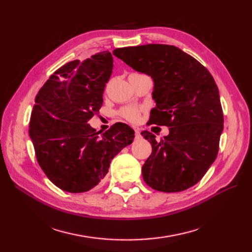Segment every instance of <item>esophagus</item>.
Instances as JSON below:
<instances>
[{
  "label": "esophagus",
  "mask_w": 252,
  "mask_h": 252,
  "mask_svg": "<svg viewBox=\"0 0 252 252\" xmlns=\"http://www.w3.org/2000/svg\"><path fill=\"white\" fill-rule=\"evenodd\" d=\"M134 132H135V140H140L141 138H142V134H141V131H140V129H138V128H135L134 129Z\"/></svg>",
  "instance_id": "obj_1"
}]
</instances>
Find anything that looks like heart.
I'll use <instances>...</instances> for the list:
<instances>
[{"mask_svg": "<svg viewBox=\"0 0 252 252\" xmlns=\"http://www.w3.org/2000/svg\"><path fill=\"white\" fill-rule=\"evenodd\" d=\"M141 109L138 107H134V106H127L121 110V116L128 120L129 122H138L140 119Z\"/></svg>", "mask_w": 252, "mask_h": 252, "instance_id": "b5f03b06", "label": "heart"}]
</instances>
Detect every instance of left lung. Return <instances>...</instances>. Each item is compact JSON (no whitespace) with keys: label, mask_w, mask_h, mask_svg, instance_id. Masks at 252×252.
<instances>
[{"label":"left lung","mask_w":252,"mask_h":252,"mask_svg":"<svg viewBox=\"0 0 252 252\" xmlns=\"http://www.w3.org/2000/svg\"><path fill=\"white\" fill-rule=\"evenodd\" d=\"M113 55L152 78L157 106L149 123L170 127L159 142L147 130L141 133L152 146L142 167L145 183L163 192L195 185L217 158L224 127L215 79L199 61L172 45L117 48Z\"/></svg>","instance_id":"8db88e82"}]
</instances>
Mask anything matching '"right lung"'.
<instances>
[{
  "label": "right lung",
  "mask_w": 252,
  "mask_h": 252,
  "mask_svg": "<svg viewBox=\"0 0 252 252\" xmlns=\"http://www.w3.org/2000/svg\"><path fill=\"white\" fill-rule=\"evenodd\" d=\"M113 59L102 51L60 67L35 96L29 123L37 163L57 187L71 193L96 186L111 159L130 145L134 131L117 123L101 136L88 121L103 104Z\"/></svg>",
  "instance_id": "right-lung-1"
}]
</instances>
